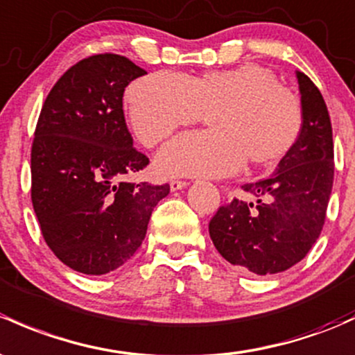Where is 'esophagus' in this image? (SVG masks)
I'll return each mask as SVG.
<instances>
[{"instance_id": "1", "label": "esophagus", "mask_w": 355, "mask_h": 355, "mask_svg": "<svg viewBox=\"0 0 355 355\" xmlns=\"http://www.w3.org/2000/svg\"><path fill=\"white\" fill-rule=\"evenodd\" d=\"M189 182H184V180H171L170 182V189L171 192H177V190H182L184 187H187Z\"/></svg>"}]
</instances>
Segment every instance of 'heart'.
<instances>
[{"mask_svg": "<svg viewBox=\"0 0 355 355\" xmlns=\"http://www.w3.org/2000/svg\"><path fill=\"white\" fill-rule=\"evenodd\" d=\"M125 102L146 146L211 112V130L182 134L159 149L156 168L166 177H226L246 159L255 168L274 166L303 129L300 98L255 62L189 78L149 74L130 85Z\"/></svg>", "mask_w": 355, "mask_h": 355, "instance_id": "obj_1", "label": "heart"}]
</instances>
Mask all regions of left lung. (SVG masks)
<instances>
[{
  "label": "left lung",
  "mask_w": 355,
  "mask_h": 355,
  "mask_svg": "<svg viewBox=\"0 0 355 355\" xmlns=\"http://www.w3.org/2000/svg\"><path fill=\"white\" fill-rule=\"evenodd\" d=\"M303 129L270 177L241 185L248 199H233L209 223L216 250L250 274H279L304 259L325 225L334 185V139L325 100L296 71Z\"/></svg>",
  "instance_id": "1"
}]
</instances>
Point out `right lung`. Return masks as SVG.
<instances>
[{"label":"right lung","instance_id":"obj_1","mask_svg":"<svg viewBox=\"0 0 355 355\" xmlns=\"http://www.w3.org/2000/svg\"><path fill=\"white\" fill-rule=\"evenodd\" d=\"M146 74L124 55L96 54L59 78L40 110L32 144V204L54 255L73 270L103 275L146 236L170 185L128 182L148 165L132 146L122 96Z\"/></svg>","mask_w":355,"mask_h":355}]
</instances>
